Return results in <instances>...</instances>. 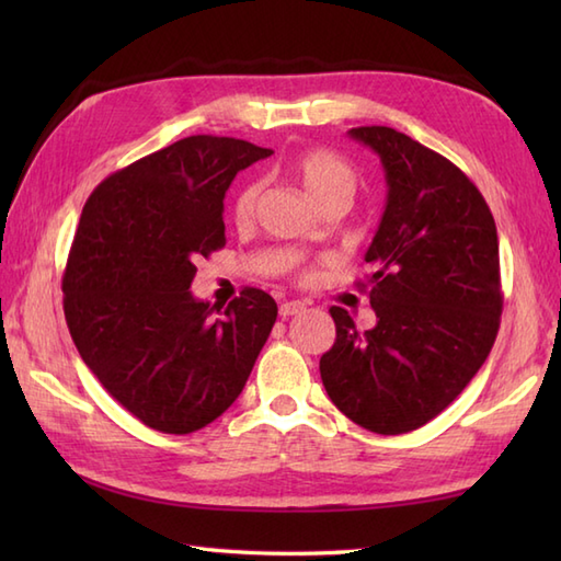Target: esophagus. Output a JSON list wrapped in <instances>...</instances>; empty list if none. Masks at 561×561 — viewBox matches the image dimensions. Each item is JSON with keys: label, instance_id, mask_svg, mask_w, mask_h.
Instances as JSON below:
<instances>
[{"label": "esophagus", "instance_id": "obj_1", "mask_svg": "<svg viewBox=\"0 0 561 561\" xmlns=\"http://www.w3.org/2000/svg\"><path fill=\"white\" fill-rule=\"evenodd\" d=\"M306 311V304L304 301H284L279 306V316L282 318H291V316H299Z\"/></svg>", "mask_w": 561, "mask_h": 561}]
</instances>
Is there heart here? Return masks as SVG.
Returning <instances> with one entry per match:
<instances>
[{
	"instance_id": "1",
	"label": "heart",
	"mask_w": 561,
	"mask_h": 561,
	"mask_svg": "<svg viewBox=\"0 0 561 561\" xmlns=\"http://www.w3.org/2000/svg\"><path fill=\"white\" fill-rule=\"evenodd\" d=\"M294 181L304 187V193L320 207L332 197L352 199L359 175L354 165L330 149H306L289 163ZM260 202V183L245 181L233 195V221L238 226L253 224Z\"/></svg>"
}]
</instances>
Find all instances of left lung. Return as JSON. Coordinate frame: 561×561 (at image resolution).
<instances>
[{
    "instance_id": "1",
    "label": "left lung",
    "mask_w": 561,
    "mask_h": 561,
    "mask_svg": "<svg viewBox=\"0 0 561 561\" xmlns=\"http://www.w3.org/2000/svg\"><path fill=\"white\" fill-rule=\"evenodd\" d=\"M386 169L388 202L362 289L378 323L330 308L337 337L320 356L335 408L376 434H408L456 400L499 332L504 294L496 224L456 163L392 127H354Z\"/></svg>"
}]
</instances>
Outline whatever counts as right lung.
<instances>
[{
  "mask_svg": "<svg viewBox=\"0 0 561 561\" xmlns=\"http://www.w3.org/2000/svg\"><path fill=\"white\" fill-rule=\"evenodd\" d=\"M243 139L193 135L105 178L83 205L62 291L69 335L101 386L141 424L193 434L231 408L277 320L245 287L197 301L195 262L226 245L224 195L267 159Z\"/></svg>",
  "mask_w": 561,
  "mask_h": 561,
  "instance_id": "add662e5",
  "label": "right lung"
}]
</instances>
